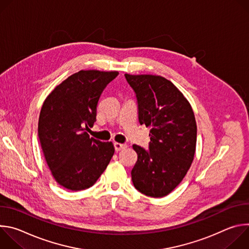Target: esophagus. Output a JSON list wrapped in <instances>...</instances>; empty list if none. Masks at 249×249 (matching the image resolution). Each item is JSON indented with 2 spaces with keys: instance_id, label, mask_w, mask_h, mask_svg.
Returning <instances> with one entry per match:
<instances>
[{
  "instance_id": "1",
  "label": "esophagus",
  "mask_w": 249,
  "mask_h": 249,
  "mask_svg": "<svg viewBox=\"0 0 249 249\" xmlns=\"http://www.w3.org/2000/svg\"><path fill=\"white\" fill-rule=\"evenodd\" d=\"M114 148H115V151L119 152V151L127 148V145L126 144H120V143H114Z\"/></svg>"
}]
</instances>
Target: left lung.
I'll list each match as a JSON object with an SVG mask.
<instances>
[{"label":"left lung","mask_w":249,"mask_h":249,"mask_svg":"<svg viewBox=\"0 0 249 249\" xmlns=\"http://www.w3.org/2000/svg\"><path fill=\"white\" fill-rule=\"evenodd\" d=\"M125 78L136 93L140 124L151 127L149 150L133 146L138 160L132 181L141 193L160 198L182 181L193 161L194 112L182 92L163 77L125 74Z\"/></svg>","instance_id":"8db88e82"}]
</instances>
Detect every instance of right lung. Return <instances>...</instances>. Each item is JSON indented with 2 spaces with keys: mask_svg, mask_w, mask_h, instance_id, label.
Returning a JSON list of instances; mask_svg holds the SVG:
<instances>
[{
  "mask_svg": "<svg viewBox=\"0 0 249 249\" xmlns=\"http://www.w3.org/2000/svg\"><path fill=\"white\" fill-rule=\"evenodd\" d=\"M118 74L82 70L43 102L38 120L41 149L55 180L69 190L92 186L114 154L112 142L90 138L87 131L96 121L100 94Z\"/></svg>",
  "mask_w": 249,
  "mask_h": 249,
  "instance_id": "1",
  "label": "right lung"
}]
</instances>
